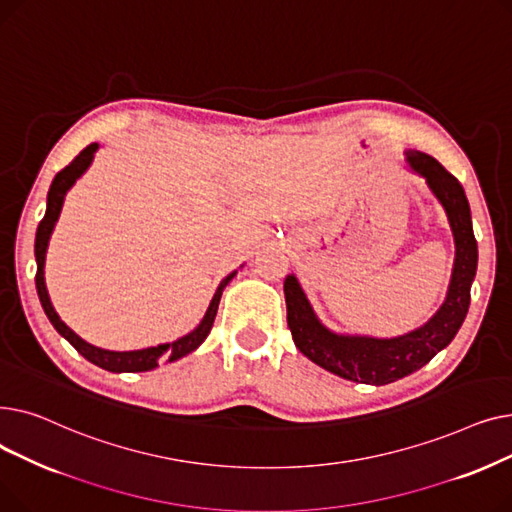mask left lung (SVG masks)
<instances>
[{
    "mask_svg": "<svg viewBox=\"0 0 512 512\" xmlns=\"http://www.w3.org/2000/svg\"><path fill=\"white\" fill-rule=\"evenodd\" d=\"M409 168L423 176L440 201L454 236V265L446 301L421 328L396 338L348 336L328 330L317 319L297 276L284 280L286 319L294 344L315 365L344 380L384 386L421 369L446 348L463 326L471 303V284L477 272V240L471 209L461 182L442 164L421 151H405Z\"/></svg>",
    "mask_w": 512,
    "mask_h": 512,
    "instance_id": "left-lung-1",
    "label": "left lung"
}]
</instances>
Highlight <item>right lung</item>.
<instances>
[{"mask_svg": "<svg viewBox=\"0 0 512 512\" xmlns=\"http://www.w3.org/2000/svg\"><path fill=\"white\" fill-rule=\"evenodd\" d=\"M99 149L97 143H91L89 147H85L80 151L70 164L56 174L53 178L51 186H49V193H47V209H45V218L41 220L39 228H37V236H35V259H37V276H35V284H37V292H39V301L43 305L45 315L49 317L51 326L56 328L74 348L76 351L83 355L87 361H91L93 365L107 369V371H114V373H137V371H151L159 365L161 359H168V361H178L184 355L193 353L195 348H199L203 344V340L209 336L211 326H213V319L218 315V305L222 299V292L228 286V282L236 276V272L228 274L218 290H215L213 299L201 319V324L191 332L186 334L174 342L168 344H157V346H149V348H141V351H105V348L93 346L89 342H85L80 336H76L64 321L60 319V315L53 309L51 301H49V294H47V286H45V253H47V245H49V238L53 232V226H56L58 218H60V211L64 205V197L66 193L72 188V184L87 172V168L91 166V161L95 157V151Z\"/></svg>", "mask_w": 512, "mask_h": 512, "instance_id": "1", "label": "right lung"}]
</instances>
